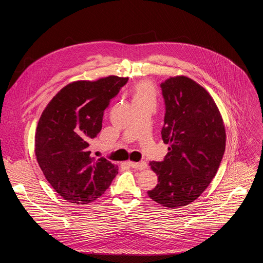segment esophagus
Masks as SVG:
<instances>
[{
  "mask_svg": "<svg viewBox=\"0 0 263 263\" xmlns=\"http://www.w3.org/2000/svg\"><path fill=\"white\" fill-rule=\"evenodd\" d=\"M129 164H130L131 167L139 170V171H143L147 167V164L144 161H141V162H132V161H130Z\"/></svg>",
  "mask_w": 263,
  "mask_h": 263,
  "instance_id": "34e87169",
  "label": "esophagus"
}]
</instances>
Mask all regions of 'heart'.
I'll return each instance as SVG.
<instances>
[{
    "instance_id": "b5f03b06",
    "label": "heart",
    "mask_w": 263,
    "mask_h": 263,
    "mask_svg": "<svg viewBox=\"0 0 263 263\" xmlns=\"http://www.w3.org/2000/svg\"><path fill=\"white\" fill-rule=\"evenodd\" d=\"M156 90L154 85L147 81L142 80L138 82L133 88V104L134 103H155Z\"/></svg>"
}]
</instances>
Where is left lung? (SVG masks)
I'll return each mask as SVG.
<instances>
[{
	"label": "left lung",
	"mask_w": 263,
	"mask_h": 263,
	"mask_svg": "<svg viewBox=\"0 0 263 263\" xmlns=\"http://www.w3.org/2000/svg\"><path fill=\"white\" fill-rule=\"evenodd\" d=\"M165 104L162 140L170 143L163 161H151L158 184L147 195L168 208L198 199L216 175L226 147V131L208 91L185 76L160 84Z\"/></svg>",
	"instance_id": "left-lung-1"
}]
</instances>
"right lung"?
<instances>
[{
	"instance_id": "1",
	"label": "right lung",
	"mask_w": 263,
	"mask_h": 263,
	"mask_svg": "<svg viewBox=\"0 0 263 263\" xmlns=\"http://www.w3.org/2000/svg\"><path fill=\"white\" fill-rule=\"evenodd\" d=\"M128 78L109 76L64 86L48 104L36 128L35 155L46 179L69 203L100 198L119 173L106 158L96 159L89 142L102 129L104 110Z\"/></svg>"
}]
</instances>
